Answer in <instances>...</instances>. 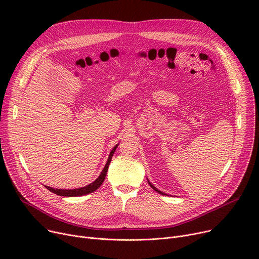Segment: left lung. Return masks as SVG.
<instances>
[{"label": "left lung", "instance_id": "8db88e82", "mask_svg": "<svg viewBox=\"0 0 259 259\" xmlns=\"http://www.w3.org/2000/svg\"><path fill=\"white\" fill-rule=\"evenodd\" d=\"M148 184H149V185H150V187H151V188H152V189L154 190V191H156L157 193H159V194H161V195H167L166 193H164V192H161V191H159V190H158L157 188H155V187H154V186H153V185H152V184H151L150 182H149V180H148Z\"/></svg>", "mask_w": 259, "mask_h": 259}]
</instances>
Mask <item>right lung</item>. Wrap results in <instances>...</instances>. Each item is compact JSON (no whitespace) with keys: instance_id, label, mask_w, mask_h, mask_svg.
Wrapping results in <instances>:
<instances>
[{"instance_id":"add662e5","label":"right lung","mask_w":259,"mask_h":259,"mask_svg":"<svg viewBox=\"0 0 259 259\" xmlns=\"http://www.w3.org/2000/svg\"><path fill=\"white\" fill-rule=\"evenodd\" d=\"M118 144L115 145L113 147V149L111 150L110 154H109V157H108V160L106 162V165L103 169V171L101 172L99 178L95 180L93 183H91L90 185H87L86 187H81V188H77V189H54V188H51V187H48V186H45L50 192L57 194V195H60V196H67V197H73V196H81V195H87V194H90L92 192H94L95 190H98L103 182L105 181V178H106V174H107V171H108V168H109V165H110V161H111V158L116 150Z\"/></svg>"}]
</instances>
